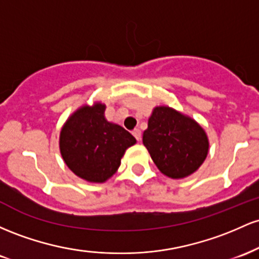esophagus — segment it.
<instances>
[{
	"mask_svg": "<svg viewBox=\"0 0 259 259\" xmlns=\"http://www.w3.org/2000/svg\"><path fill=\"white\" fill-rule=\"evenodd\" d=\"M132 135L135 136V138L137 139L138 142H141V139H142V132H141V131H139L138 128H136V130L132 132Z\"/></svg>",
	"mask_w": 259,
	"mask_h": 259,
	"instance_id": "obj_1",
	"label": "esophagus"
}]
</instances>
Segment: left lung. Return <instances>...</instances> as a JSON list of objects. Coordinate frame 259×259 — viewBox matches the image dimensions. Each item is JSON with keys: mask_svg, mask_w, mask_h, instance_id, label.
Segmentation results:
<instances>
[{"mask_svg": "<svg viewBox=\"0 0 259 259\" xmlns=\"http://www.w3.org/2000/svg\"><path fill=\"white\" fill-rule=\"evenodd\" d=\"M143 144L161 174L185 179L200 167L209 152L204 128L170 106H156L148 120Z\"/></svg>", "mask_w": 259, "mask_h": 259, "instance_id": "obj_1", "label": "left lung"}]
</instances>
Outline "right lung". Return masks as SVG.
<instances>
[{
	"mask_svg": "<svg viewBox=\"0 0 259 259\" xmlns=\"http://www.w3.org/2000/svg\"><path fill=\"white\" fill-rule=\"evenodd\" d=\"M105 104L78 107L60 132V153L69 170L93 184H103L115 175L121 159L136 138L120 124L105 117Z\"/></svg>",
	"mask_w": 259,
	"mask_h": 259,
	"instance_id": "right-lung-1",
	"label": "right lung"
}]
</instances>
